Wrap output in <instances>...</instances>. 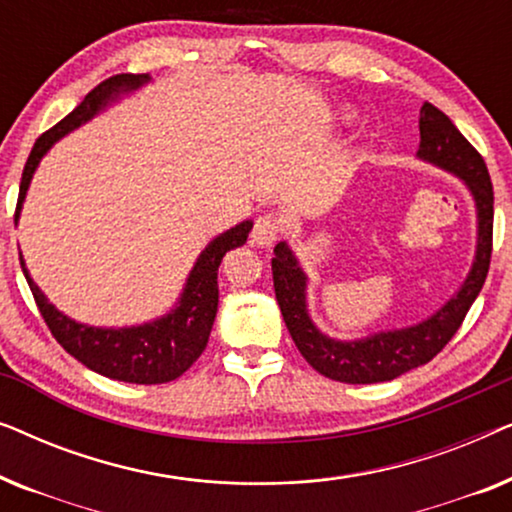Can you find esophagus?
<instances>
[{"instance_id":"1","label":"esophagus","mask_w":512,"mask_h":512,"mask_svg":"<svg viewBox=\"0 0 512 512\" xmlns=\"http://www.w3.org/2000/svg\"><path fill=\"white\" fill-rule=\"evenodd\" d=\"M279 233H282V219L277 214H263L258 216L254 223V230H251V242L256 247H272V242L277 240Z\"/></svg>"}]
</instances>
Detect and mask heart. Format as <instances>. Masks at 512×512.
<instances>
[{
  "label": "heart",
  "instance_id": "1",
  "mask_svg": "<svg viewBox=\"0 0 512 512\" xmlns=\"http://www.w3.org/2000/svg\"><path fill=\"white\" fill-rule=\"evenodd\" d=\"M340 118H342V121H349V118H352V111H342Z\"/></svg>",
  "mask_w": 512,
  "mask_h": 512
}]
</instances>
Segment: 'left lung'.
I'll use <instances>...</instances> for the list:
<instances>
[{"instance_id": "obj_1", "label": "left lung", "mask_w": 512, "mask_h": 512, "mask_svg": "<svg viewBox=\"0 0 512 512\" xmlns=\"http://www.w3.org/2000/svg\"><path fill=\"white\" fill-rule=\"evenodd\" d=\"M417 158L464 181L475 202V216H478V244H475L471 270L459 291L431 317L405 328L370 333L366 338H331L319 331L307 312V275L300 268L293 249L286 242H279L275 247L272 279H275V296L284 324L305 361L317 373L335 382H389L412 368L429 363L459 331L461 321L487 279L489 258H492L494 188L485 160L468 144L457 125L429 102H424L419 111Z\"/></svg>"}]
</instances>
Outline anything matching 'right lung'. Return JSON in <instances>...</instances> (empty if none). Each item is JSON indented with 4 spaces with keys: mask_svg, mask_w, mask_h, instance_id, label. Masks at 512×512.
I'll use <instances>...</instances> for the list:
<instances>
[{
    "mask_svg": "<svg viewBox=\"0 0 512 512\" xmlns=\"http://www.w3.org/2000/svg\"><path fill=\"white\" fill-rule=\"evenodd\" d=\"M151 81L149 74H116L102 81L100 86L83 97V102L72 114L62 118L58 125L44 132L34 144L27 158L23 179H20L16 221L20 219L27 188L37 172L41 158L51 151V146L69 132L81 128L90 118H95L111 104L130 95ZM254 228L251 221H242L226 233L216 235L205 249L200 251L198 261L188 272L184 289L177 303L163 317L146 321L139 326L107 328L81 324L65 312H60L53 303H48L44 291L34 284L30 270L25 268V258L20 254V268L30 284L32 296L37 300L41 317L51 328L53 338L67 349L83 366L95 370L104 377L132 384H163L177 380L193 366L195 359L205 352L209 333H212L216 307H219V265L221 258L230 249L242 247Z\"/></svg>",
    "mask_w": 512,
    "mask_h": 512,
    "instance_id": "obj_1",
    "label": "right lung"
}]
</instances>
